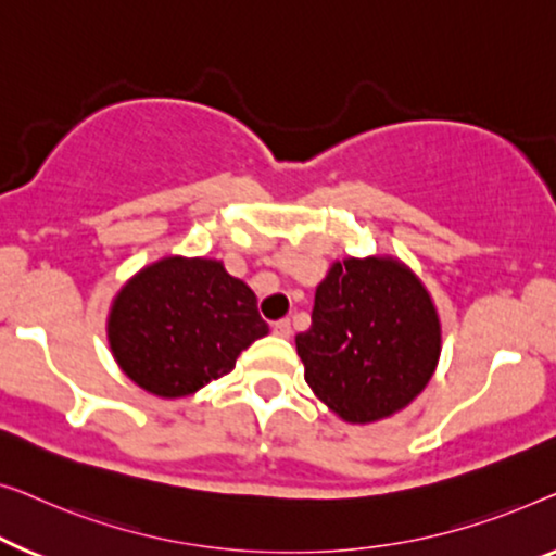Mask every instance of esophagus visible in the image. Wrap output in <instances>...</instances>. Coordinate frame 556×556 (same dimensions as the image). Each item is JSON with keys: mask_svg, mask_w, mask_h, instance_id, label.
<instances>
[{"mask_svg": "<svg viewBox=\"0 0 556 556\" xmlns=\"http://www.w3.org/2000/svg\"><path fill=\"white\" fill-rule=\"evenodd\" d=\"M271 330H275V334H279V338H289V334H292V323H289L287 317L285 319H277Z\"/></svg>", "mask_w": 556, "mask_h": 556, "instance_id": "esophagus-1", "label": "esophagus"}]
</instances>
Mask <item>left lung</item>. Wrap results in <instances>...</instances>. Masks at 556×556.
Returning a JSON list of instances; mask_svg holds the SVG:
<instances>
[{"instance_id": "obj_1", "label": "left lung", "mask_w": 556, "mask_h": 556, "mask_svg": "<svg viewBox=\"0 0 556 556\" xmlns=\"http://www.w3.org/2000/svg\"><path fill=\"white\" fill-rule=\"evenodd\" d=\"M294 342L319 401L350 424H372L428 386L441 325L426 287L401 262L345 260L317 287L309 330Z\"/></svg>"}]
</instances>
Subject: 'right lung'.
<instances>
[{
	"instance_id": "obj_1",
	"label": "right lung",
	"mask_w": 556,
	"mask_h": 556,
	"mask_svg": "<svg viewBox=\"0 0 556 556\" xmlns=\"http://www.w3.org/2000/svg\"><path fill=\"white\" fill-rule=\"evenodd\" d=\"M256 296L222 262L168 256L115 296L108 340L123 372L148 393L184 397L233 370L264 338Z\"/></svg>"
}]
</instances>
